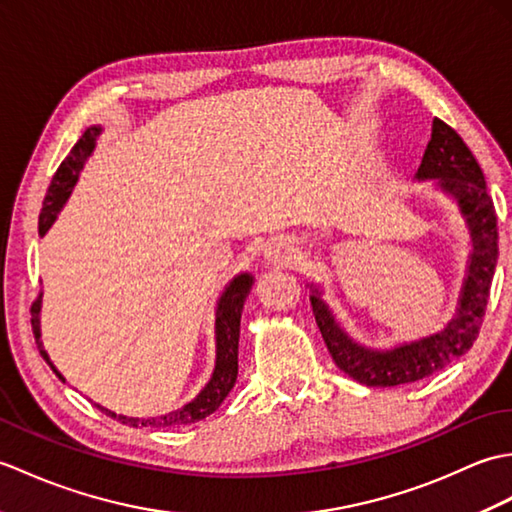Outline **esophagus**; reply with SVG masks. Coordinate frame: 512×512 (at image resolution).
Wrapping results in <instances>:
<instances>
[{
  "label": "esophagus",
  "mask_w": 512,
  "mask_h": 512,
  "mask_svg": "<svg viewBox=\"0 0 512 512\" xmlns=\"http://www.w3.org/2000/svg\"><path fill=\"white\" fill-rule=\"evenodd\" d=\"M268 257H273L275 264H288L292 253H290L288 248H284V244H277L275 248L268 250Z\"/></svg>",
  "instance_id": "esophagus-1"
}]
</instances>
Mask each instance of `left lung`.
<instances>
[{"mask_svg": "<svg viewBox=\"0 0 512 512\" xmlns=\"http://www.w3.org/2000/svg\"><path fill=\"white\" fill-rule=\"evenodd\" d=\"M420 180L438 178L440 187L458 200L469 222L473 237V255L469 277L462 290L458 317L442 332L418 343L400 345L389 352H374L356 345L334 321L328 306L319 299V290L310 297L323 341L332 361L367 387H396L436 374L455 358L471 350L480 334L488 295L497 266V213L493 198L486 191L484 173L460 134L440 118H433L431 140L418 169Z\"/></svg>", "mask_w": 512, "mask_h": 512, "instance_id": "8db88e82", "label": "left lung"}]
</instances>
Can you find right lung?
Instances as JSON below:
<instances>
[{
	"label": "right lung",
	"mask_w": 512,
	"mask_h": 512,
	"mask_svg": "<svg viewBox=\"0 0 512 512\" xmlns=\"http://www.w3.org/2000/svg\"><path fill=\"white\" fill-rule=\"evenodd\" d=\"M101 134L99 127H90L85 132L79 143H76L68 158H65L54 178L50 182V187L46 191V198H43L41 206V215H39V235H46L50 224L54 222V217L61 211V206L68 200V195L74 187L76 178H79V171L83 169V162L88 160L92 154L96 136ZM250 286H253V277L250 275H239L235 277L231 284L226 286L224 295L217 303V319H215V336H217V361H215V372L213 378L209 380L198 398H193L189 405H184L182 409H176L167 413V416L160 418H147V420H138V418H127V416H116L114 411L103 409L107 416L116 418L118 422L129 424V427H151V429H165V427H178V424H191L198 422L222 405L224 398L228 396V391L233 389L235 380H237V347H239V319H242V308L244 301L250 292ZM32 334H35L37 345L41 350L39 343V297L32 301ZM43 358L48 361L46 352L41 350Z\"/></svg>",
	"instance_id": "1"
}]
</instances>
